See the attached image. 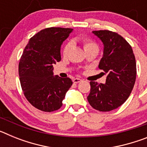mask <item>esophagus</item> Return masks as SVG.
I'll return each instance as SVG.
<instances>
[{
	"label": "esophagus",
	"mask_w": 147,
	"mask_h": 147,
	"mask_svg": "<svg viewBox=\"0 0 147 147\" xmlns=\"http://www.w3.org/2000/svg\"><path fill=\"white\" fill-rule=\"evenodd\" d=\"M82 80L81 79H80V78H75V79H74V80H73V82L76 83V84L79 82H82Z\"/></svg>",
	"instance_id": "esophagus-1"
}]
</instances>
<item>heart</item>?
Segmentation results:
<instances>
[{"label": "heart", "mask_w": 147, "mask_h": 147, "mask_svg": "<svg viewBox=\"0 0 147 147\" xmlns=\"http://www.w3.org/2000/svg\"><path fill=\"white\" fill-rule=\"evenodd\" d=\"M71 47H72V42H67L65 45L64 49H63V54L64 56L67 55V54L69 53L70 50H71ZM84 49L85 50H87V49H98V47H97V45L93 42H90L89 40H85V42H84Z\"/></svg>", "instance_id": "1"}]
</instances>
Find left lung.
<instances>
[{
	"instance_id": "1",
	"label": "left lung",
	"mask_w": 147,
	"mask_h": 147,
	"mask_svg": "<svg viewBox=\"0 0 147 147\" xmlns=\"http://www.w3.org/2000/svg\"><path fill=\"white\" fill-rule=\"evenodd\" d=\"M104 45L98 68L107 74L105 84L90 82L88 101L91 107L107 112L120 107L129 96L136 79V62L132 47L123 37L108 30L93 31Z\"/></svg>"
}]
</instances>
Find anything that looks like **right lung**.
Returning a JSON list of instances; mask_svg holds the SVG:
<instances>
[{
  "instance_id": "obj_1",
  "label": "right lung",
  "mask_w": 147,
  "mask_h": 147,
  "mask_svg": "<svg viewBox=\"0 0 147 147\" xmlns=\"http://www.w3.org/2000/svg\"><path fill=\"white\" fill-rule=\"evenodd\" d=\"M72 28H45L30 39L19 63L22 90L30 104L44 112L62 107L66 92L72 85L70 78L54 76V64L61 60L60 49Z\"/></svg>"
}]
</instances>
